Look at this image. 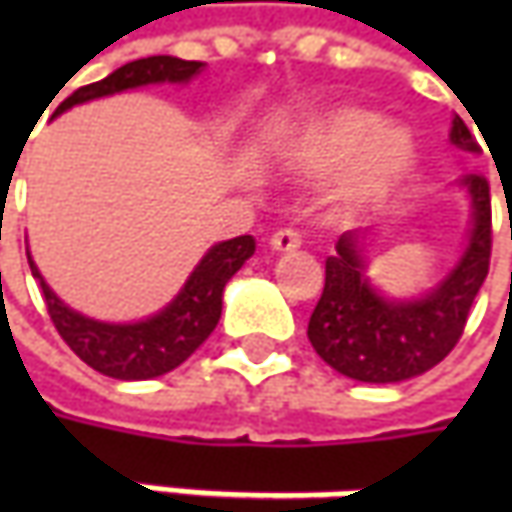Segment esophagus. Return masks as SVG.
Returning a JSON list of instances; mask_svg holds the SVG:
<instances>
[{"label":"esophagus","instance_id":"1","mask_svg":"<svg viewBox=\"0 0 512 512\" xmlns=\"http://www.w3.org/2000/svg\"><path fill=\"white\" fill-rule=\"evenodd\" d=\"M270 247L279 250V253H290V250L302 247V236H299L293 227H282V230H276V233L270 236Z\"/></svg>","mask_w":512,"mask_h":512}]
</instances>
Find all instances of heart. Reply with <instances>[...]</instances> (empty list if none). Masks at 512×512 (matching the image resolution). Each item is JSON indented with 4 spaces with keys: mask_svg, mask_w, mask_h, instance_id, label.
<instances>
[{
    "mask_svg": "<svg viewBox=\"0 0 512 512\" xmlns=\"http://www.w3.org/2000/svg\"><path fill=\"white\" fill-rule=\"evenodd\" d=\"M287 156L310 173L342 168L339 190L347 202L387 199L416 162L410 130L379 122L373 110L333 108L313 116L287 142Z\"/></svg>",
    "mask_w": 512,
    "mask_h": 512,
    "instance_id": "heart-1",
    "label": "heart"
}]
</instances>
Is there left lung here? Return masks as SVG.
<instances>
[{
	"label": "left lung",
	"mask_w": 512,
	"mask_h": 512,
	"mask_svg": "<svg viewBox=\"0 0 512 512\" xmlns=\"http://www.w3.org/2000/svg\"><path fill=\"white\" fill-rule=\"evenodd\" d=\"M450 142L479 150L462 119H453ZM473 199V230L459 265L422 299L390 302L364 279L362 233L339 236L325 262V290L310 316L307 339L333 370L347 379L390 384L436 367L462 339L467 316L490 270L493 219L490 185L484 176H464Z\"/></svg>",
	"instance_id": "obj_1"
}]
</instances>
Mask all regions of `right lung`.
<instances>
[{"label": "right lung", "mask_w": 512, "mask_h": 512, "mask_svg": "<svg viewBox=\"0 0 512 512\" xmlns=\"http://www.w3.org/2000/svg\"><path fill=\"white\" fill-rule=\"evenodd\" d=\"M202 68L205 62H187L176 56L136 59L113 70L102 82L73 90L56 108V113L90 102V99H99V96L119 93V90L156 85V82H187ZM253 250H256L253 236H236V239L210 247L205 259L190 273L182 293L162 313L136 325H108V322H96L70 310L45 285L39 267L33 265L30 256L28 265L33 279H39L42 285L50 322L70 350L88 367L105 373L110 379L139 382V379H156L162 373H170L213 333V327L219 325V316H222V290L230 282V276L253 256Z\"/></svg>", "instance_id": "1"}]
</instances>
